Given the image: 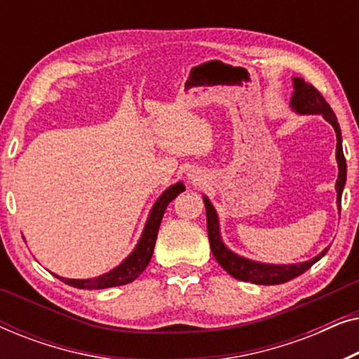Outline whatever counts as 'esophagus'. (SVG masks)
Wrapping results in <instances>:
<instances>
[{
    "label": "esophagus",
    "instance_id": "obj_1",
    "mask_svg": "<svg viewBox=\"0 0 359 359\" xmlns=\"http://www.w3.org/2000/svg\"><path fill=\"white\" fill-rule=\"evenodd\" d=\"M188 180H191V181H198V176H196L194 173H188Z\"/></svg>",
    "mask_w": 359,
    "mask_h": 359
}]
</instances>
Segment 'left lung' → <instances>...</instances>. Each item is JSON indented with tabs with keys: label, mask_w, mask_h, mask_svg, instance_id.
Segmentation results:
<instances>
[{
	"label": "left lung",
	"mask_w": 359,
	"mask_h": 359,
	"mask_svg": "<svg viewBox=\"0 0 359 359\" xmlns=\"http://www.w3.org/2000/svg\"><path fill=\"white\" fill-rule=\"evenodd\" d=\"M294 93L291 97V109L297 114H320L328 124H332L337 134V163H338V178L335 183L337 189V205L338 209L341 208V193L346 183V161L343 155L341 147V130L338 126L335 112L328 106V102L323 100V96L313 88L311 83L304 81V78H292ZM205 205V217H208V233L209 243L212 250L214 258L217 263L227 271L230 276L240 281H247L253 284H264V286H271V284H283L291 281L292 278H297L299 274L307 271L313 263H317L323 255L328 252V247L313 257L309 262L292 263V264H273V263H262L255 262V259L240 257L232 252L227 245L224 243L220 237V225L217 210L214 209L208 196H203Z\"/></svg>",
	"instance_id": "1"
}]
</instances>
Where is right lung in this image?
I'll return each mask as SVG.
<instances>
[{
	"label": "right lung",
	"instance_id": "1",
	"mask_svg": "<svg viewBox=\"0 0 359 359\" xmlns=\"http://www.w3.org/2000/svg\"><path fill=\"white\" fill-rule=\"evenodd\" d=\"M186 188L184 184L178 181V183L171 184L168 189H165L160 194V198L155 201V204L151 205L149 217H147L145 227L142 230V235L137 242L135 248L132 250L129 257L117 264L116 268H112L111 271L104 274H100L96 278H88V279H68L62 276H55L60 281L67 283L68 286L78 287V289H106V287H116V286H124L135 281L137 278L144 273V269L149 266L151 255H154L156 235H158V229L163 219V214L171 201H173L180 193H183Z\"/></svg>",
	"mask_w": 359,
	"mask_h": 359
}]
</instances>
